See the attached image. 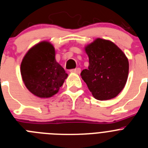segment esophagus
I'll return each mask as SVG.
<instances>
[{
  "mask_svg": "<svg viewBox=\"0 0 148 148\" xmlns=\"http://www.w3.org/2000/svg\"><path fill=\"white\" fill-rule=\"evenodd\" d=\"M71 73H76V74H79L81 73V69L80 68H75V69H73V70H70Z\"/></svg>",
  "mask_w": 148,
  "mask_h": 148,
  "instance_id": "obj_1",
  "label": "esophagus"
}]
</instances>
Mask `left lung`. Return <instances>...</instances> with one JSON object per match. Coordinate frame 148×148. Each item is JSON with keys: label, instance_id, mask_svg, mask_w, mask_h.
I'll list each match as a JSON object with an SVG mask.
<instances>
[{"label": "left lung", "instance_id": "left-lung-1", "mask_svg": "<svg viewBox=\"0 0 148 148\" xmlns=\"http://www.w3.org/2000/svg\"><path fill=\"white\" fill-rule=\"evenodd\" d=\"M88 69L81 73L82 79L95 99L116 97L127 80L129 62L123 51L109 40L96 38L84 48Z\"/></svg>", "mask_w": 148, "mask_h": 148}]
</instances>
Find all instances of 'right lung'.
<instances>
[{
	"label": "right lung",
	"mask_w": 148,
	"mask_h": 148,
	"mask_svg": "<svg viewBox=\"0 0 148 148\" xmlns=\"http://www.w3.org/2000/svg\"><path fill=\"white\" fill-rule=\"evenodd\" d=\"M26 87L39 98L56 95L67 78V73L56 60V50L49 41H41L30 48L21 64Z\"/></svg>",
	"instance_id": "obj_1"
}]
</instances>
